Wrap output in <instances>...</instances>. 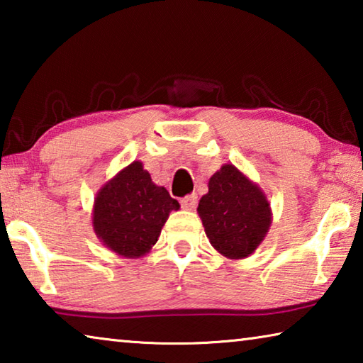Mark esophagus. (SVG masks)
Listing matches in <instances>:
<instances>
[{"label":"esophagus","mask_w":363,"mask_h":363,"mask_svg":"<svg viewBox=\"0 0 363 363\" xmlns=\"http://www.w3.org/2000/svg\"><path fill=\"white\" fill-rule=\"evenodd\" d=\"M196 203H199V199H196L195 194L186 195L184 199H181V205L182 208H186V210H195Z\"/></svg>","instance_id":"1"}]
</instances>
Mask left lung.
I'll use <instances>...</instances> for the list:
<instances>
[{"label":"left lung","mask_w":363,"mask_h":363,"mask_svg":"<svg viewBox=\"0 0 363 363\" xmlns=\"http://www.w3.org/2000/svg\"><path fill=\"white\" fill-rule=\"evenodd\" d=\"M206 237L220 255L242 259L259 247L270 227V208L256 184L233 164H224L208 182L199 208Z\"/></svg>","instance_id":"obj_1"}]
</instances>
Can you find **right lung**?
Returning a JSON list of instances; mask_svg holds the SVG:
<instances>
[{"label":"right lung","mask_w":363,"mask_h":363,"mask_svg":"<svg viewBox=\"0 0 363 363\" xmlns=\"http://www.w3.org/2000/svg\"><path fill=\"white\" fill-rule=\"evenodd\" d=\"M173 210H179L177 200L152 182L143 163L133 162L99 190L93 225L107 248L134 259L149 253Z\"/></svg>","instance_id":"obj_1"}]
</instances>
